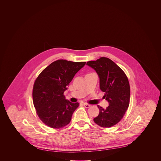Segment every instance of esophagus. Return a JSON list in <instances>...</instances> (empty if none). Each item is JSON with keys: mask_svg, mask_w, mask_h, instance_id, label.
Instances as JSON below:
<instances>
[{"mask_svg": "<svg viewBox=\"0 0 161 161\" xmlns=\"http://www.w3.org/2000/svg\"><path fill=\"white\" fill-rule=\"evenodd\" d=\"M83 104H84V107H86V108H89V107H91V105H90V104H89L84 103Z\"/></svg>", "mask_w": 161, "mask_h": 161, "instance_id": "34e87169", "label": "esophagus"}]
</instances>
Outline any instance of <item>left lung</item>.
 Here are the masks:
<instances>
[{"mask_svg":"<svg viewBox=\"0 0 161 161\" xmlns=\"http://www.w3.org/2000/svg\"><path fill=\"white\" fill-rule=\"evenodd\" d=\"M86 64L94 69L100 78V89L104 92L108 106L103 108L99 105L100 113L93 119L102 127H110L119 123L127 110L130 103V89L128 78L115 63L106 57Z\"/></svg>","mask_w":161,"mask_h":161,"instance_id":"8db88e82","label":"left lung"}]
</instances>
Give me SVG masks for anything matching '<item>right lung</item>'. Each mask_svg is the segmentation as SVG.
Returning <instances> with one entry per match:
<instances>
[{
  "label": "right lung",
  "mask_w": 161,
  "mask_h": 161,
  "mask_svg": "<svg viewBox=\"0 0 161 161\" xmlns=\"http://www.w3.org/2000/svg\"><path fill=\"white\" fill-rule=\"evenodd\" d=\"M85 64L86 62L58 60L46 67L36 79L32 91L33 103L38 117L46 125L59 129L70 123L79 103L66 100L63 93Z\"/></svg>",
  "instance_id": "obj_1"
}]
</instances>
